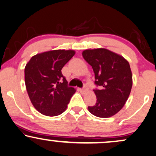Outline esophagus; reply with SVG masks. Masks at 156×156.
<instances>
[{
    "label": "esophagus",
    "instance_id": "obj_1",
    "mask_svg": "<svg viewBox=\"0 0 156 156\" xmlns=\"http://www.w3.org/2000/svg\"><path fill=\"white\" fill-rule=\"evenodd\" d=\"M80 90H81L82 92H86V91H87V90H88V88H87V86H85L83 88H81V89H80Z\"/></svg>",
    "mask_w": 156,
    "mask_h": 156
}]
</instances>
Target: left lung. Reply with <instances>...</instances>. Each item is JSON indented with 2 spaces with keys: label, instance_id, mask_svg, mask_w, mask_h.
I'll use <instances>...</instances> for the list:
<instances>
[{
  "label": "left lung",
  "instance_id": "8db88e82",
  "mask_svg": "<svg viewBox=\"0 0 156 156\" xmlns=\"http://www.w3.org/2000/svg\"><path fill=\"white\" fill-rule=\"evenodd\" d=\"M85 60L92 66L96 103L88 109L101 118L112 117L122 109L133 86V75L128 61L117 53L105 48L86 50L82 52Z\"/></svg>",
  "mask_w": 156,
  "mask_h": 156
}]
</instances>
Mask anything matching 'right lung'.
<instances>
[{
	"label": "right lung",
	"mask_w": 156,
	"mask_h": 156,
	"mask_svg": "<svg viewBox=\"0 0 156 156\" xmlns=\"http://www.w3.org/2000/svg\"><path fill=\"white\" fill-rule=\"evenodd\" d=\"M75 54L73 50L47 51L33 56L26 65V88L39 113L55 117L66 110L76 89L68 87L61 70Z\"/></svg>",
	"instance_id": "add662e5"
}]
</instances>
